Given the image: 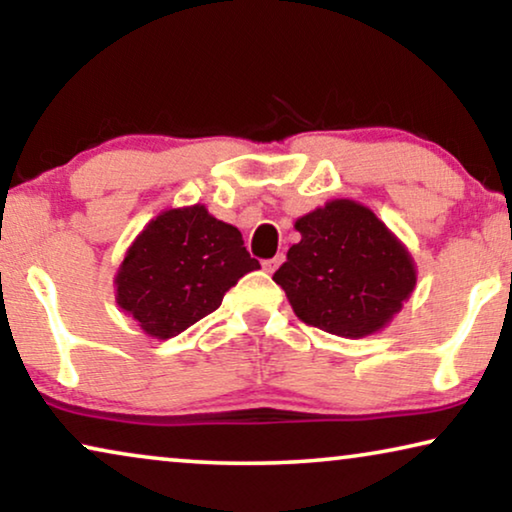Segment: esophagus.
<instances>
[{"mask_svg": "<svg viewBox=\"0 0 512 512\" xmlns=\"http://www.w3.org/2000/svg\"><path fill=\"white\" fill-rule=\"evenodd\" d=\"M282 261H284L282 254H277L275 258H268V261H263V270L265 272H275L279 265H282Z\"/></svg>", "mask_w": 512, "mask_h": 512, "instance_id": "esophagus-1", "label": "esophagus"}]
</instances>
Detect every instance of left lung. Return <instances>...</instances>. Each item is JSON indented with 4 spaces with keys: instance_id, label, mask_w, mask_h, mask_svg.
<instances>
[{
    "instance_id": "left-lung-1",
    "label": "left lung",
    "mask_w": 512,
    "mask_h": 512,
    "mask_svg": "<svg viewBox=\"0 0 512 512\" xmlns=\"http://www.w3.org/2000/svg\"><path fill=\"white\" fill-rule=\"evenodd\" d=\"M296 230L300 242L272 279L307 326L363 338L382 331L415 289L410 251L359 202H326Z\"/></svg>"
}]
</instances>
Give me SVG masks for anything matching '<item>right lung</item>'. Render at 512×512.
Segmentation results:
<instances>
[{"instance_id":"1","label":"right lung","mask_w":512,"mask_h":512,"mask_svg":"<svg viewBox=\"0 0 512 512\" xmlns=\"http://www.w3.org/2000/svg\"><path fill=\"white\" fill-rule=\"evenodd\" d=\"M258 268L240 230L205 205L167 209L130 244L114 279L116 303L146 335L167 340L212 314Z\"/></svg>"}]
</instances>
